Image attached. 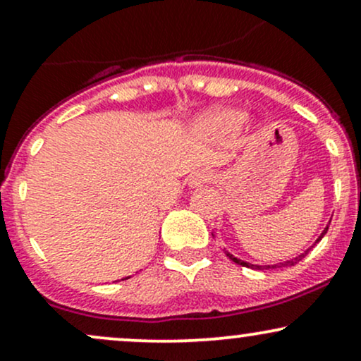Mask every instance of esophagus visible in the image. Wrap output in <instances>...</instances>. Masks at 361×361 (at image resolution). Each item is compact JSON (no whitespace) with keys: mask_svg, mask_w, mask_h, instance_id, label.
Masks as SVG:
<instances>
[{"mask_svg":"<svg viewBox=\"0 0 361 361\" xmlns=\"http://www.w3.org/2000/svg\"><path fill=\"white\" fill-rule=\"evenodd\" d=\"M210 180H212V173L207 171V169H200V171H195L190 175L188 185L192 186V188H197V186H202Z\"/></svg>","mask_w":361,"mask_h":361,"instance_id":"esophagus-1","label":"esophagus"}]
</instances>
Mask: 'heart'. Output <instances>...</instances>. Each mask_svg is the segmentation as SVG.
I'll return each mask as SVG.
<instances>
[{
	"mask_svg": "<svg viewBox=\"0 0 361 361\" xmlns=\"http://www.w3.org/2000/svg\"><path fill=\"white\" fill-rule=\"evenodd\" d=\"M244 118H246V115L239 110H212L198 120V127L204 132H210V134H222V132H231L241 127Z\"/></svg>",
	"mask_w": 361,
	"mask_h": 361,
	"instance_id": "heart-1",
	"label": "heart"
}]
</instances>
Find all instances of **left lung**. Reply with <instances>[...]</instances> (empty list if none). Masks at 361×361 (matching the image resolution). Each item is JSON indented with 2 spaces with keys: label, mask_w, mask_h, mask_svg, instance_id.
I'll use <instances>...</instances> for the list:
<instances>
[{
  "label": "left lung",
  "mask_w": 361,
  "mask_h": 361,
  "mask_svg": "<svg viewBox=\"0 0 361 361\" xmlns=\"http://www.w3.org/2000/svg\"><path fill=\"white\" fill-rule=\"evenodd\" d=\"M327 229H329V224H327V226L324 227V231H322L321 235H319V238L316 239V243H314L312 246L309 247V250H305L304 252H300V255H299V256H295V258H292V259H288V261H283V263H276V264H251V263H247V261H243V259L235 258V256H234V255H231L229 251L224 250V252H226V256H227V258H229L231 261H234V263L241 264V267L252 268V270H270V268H285V267H293V264L299 263V261H300L302 258H305V255H307V252H309L310 250H312V247L316 246V244H317L319 241H321L322 238H324V234L327 233ZM212 235H214V233H212Z\"/></svg>",
  "instance_id": "left-lung-1"
}]
</instances>
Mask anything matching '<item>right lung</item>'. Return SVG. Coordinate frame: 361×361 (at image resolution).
<instances>
[{
	"label": "right lung",
	"instance_id": "obj_1",
	"mask_svg": "<svg viewBox=\"0 0 361 361\" xmlns=\"http://www.w3.org/2000/svg\"><path fill=\"white\" fill-rule=\"evenodd\" d=\"M127 279H130V276H126V279H123V280H127Z\"/></svg>",
	"mask_w": 361,
	"mask_h": 361
}]
</instances>
